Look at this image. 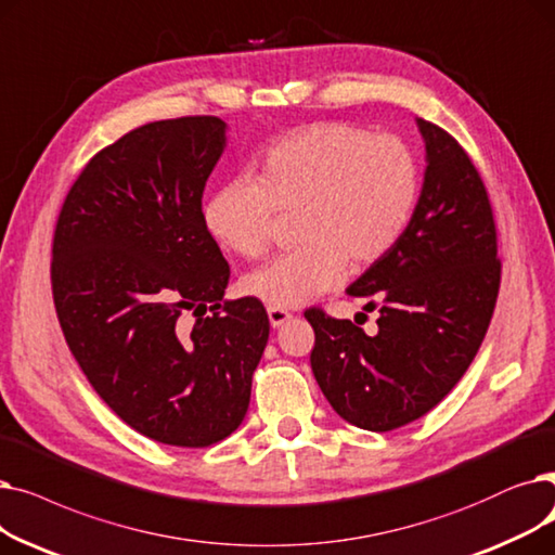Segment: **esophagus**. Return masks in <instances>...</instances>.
<instances>
[{"instance_id": "esophagus-1", "label": "esophagus", "mask_w": 555, "mask_h": 555, "mask_svg": "<svg viewBox=\"0 0 555 555\" xmlns=\"http://www.w3.org/2000/svg\"><path fill=\"white\" fill-rule=\"evenodd\" d=\"M267 311H269V321H271V325L273 327H282L288 319H292V313H288L286 309H282V307H273V305H269L267 307Z\"/></svg>"}]
</instances>
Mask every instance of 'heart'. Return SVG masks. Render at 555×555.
Segmentation results:
<instances>
[{"mask_svg":"<svg viewBox=\"0 0 555 555\" xmlns=\"http://www.w3.org/2000/svg\"><path fill=\"white\" fill-rule=\"evenodd\" d=\"M420 196V165L395 135L343 121L311 124L275 142L257 178H232L205 205L215 240L242 257L269 250L280 215H298L296 250L246 275V292L300 307L367 269L402 240Z\"/></svg>","mask_w":555,"mask_h":555,"instance_id":"1","label":"heart"}]
</instances>
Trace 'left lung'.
Returning <instances> with one entry per match:
<instances>
[{"label":"left lung","instance_id":"obj_1","mask_svg":"<svg viewBox=\"0 0 555 555\" xmlns=\"http://www.w3.org/2000/svg\"><path fill=\"white\" fill-rule=\"evenodd\" d=\"M427 171L409 228L348 294L379 309L377 334L309 307L311 371L332 409L367 431L429 413L477 357L496 305L501 261L486 184L465 149L417 119Z\"/></svg>","mask_w":555,"mask_h":555}]
</instances>
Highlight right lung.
I'll list each match as a JSON object with an SVG mask.
<instances>
[{"instance_id":"add662e5","label":"right lung","mask_w":555,"mask_h":555,"mask_svg":"<svg viewBox=\"0 0 555 555\" xmlns=\"http://www.w3.org/2000/svg\"><path fill=\"white\" fill-rule=\"evenodd\" d=\"M223 146L212 115L130 130L78 173L51 248L76 363L128 427L173 447H209L242 425L269 340L257 298L223 300L230 267L205 225Z\"/></svg>"}]
</instances>
